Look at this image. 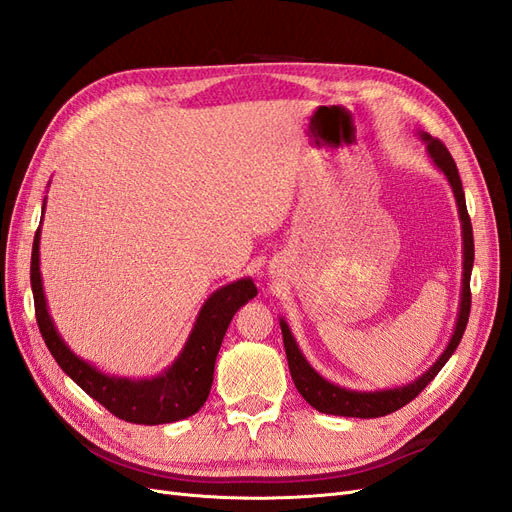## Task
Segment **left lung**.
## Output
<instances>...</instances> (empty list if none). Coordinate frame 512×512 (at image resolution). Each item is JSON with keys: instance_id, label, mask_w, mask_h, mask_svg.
I'll list each match as a JSON object with an SVG mask.
<instances>
[{"instance_id": "1", "label": "left lung", "mask_w": 512, "mask_h": 512, "mask_svg": "<svg viewBox=\"0 0 512 512\" xmlns=\"http://www.w3.org/2000/svg\"><path fill=\"white\" fill-rule=\"evenodd\" d=\"M418 134H421L423 143L427 145V156L431 158L433 166L440 170V173L446 177L448 185H451V190L455 194L457 211H459V220H461L463 273H461V301H459L455 331H453L451 339H448L444 352L436 359V363H433L425 371V374L418 376L414 382L404 384V386H395V389H384V391H352V389H344V386L329 382L327 378H322L318 371L307 363V359L303 356L297 339H294L286 320L280 318L292 382H294V386H297V391L301 393V397L307 401V404L316 408L318 412L335 414V416H354V418H378V416H386L399 408H404L425 389V386L433 378L438 376V371L446 365V361L451 359L453 352L457 350L461 337H463V331H466V327H468L470 305H472L470 275H472V265H474V235H472L470 215L466 209V194H463L459 170H457L453 156L448 153V149L438 141V138L429 136L427 132H418Z\"/></svg>"}]
</instances>
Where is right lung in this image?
Listing matches in <instances>:
<instances>
[{"label":"right lung","instance_id":"obj_1","mask_svg":"<svg viewBox=\"0 0 512 512\" xmlns=\"http://www.w3.org/2000/svg\"><path fill=\"white\" fill-rule=\"evenodd\" d=\"M46 198L42 203V215ZM32 292L36 320L46 348L51 350L57 365L81 386V389L113 412L121 421L136 425H164L196 414L209 397L213 384V367L228 324L237 309L254 299L258 290L250 277L230 282L215 290L200 307L188 342L183 344L177 359L162 374L153 378H119L104 374L96 365L76 356L61 339L55 322L46 307L40 275V226L32 247Z\"/></svg>","mask_w":512,"mask_h":512}]
</instances>
